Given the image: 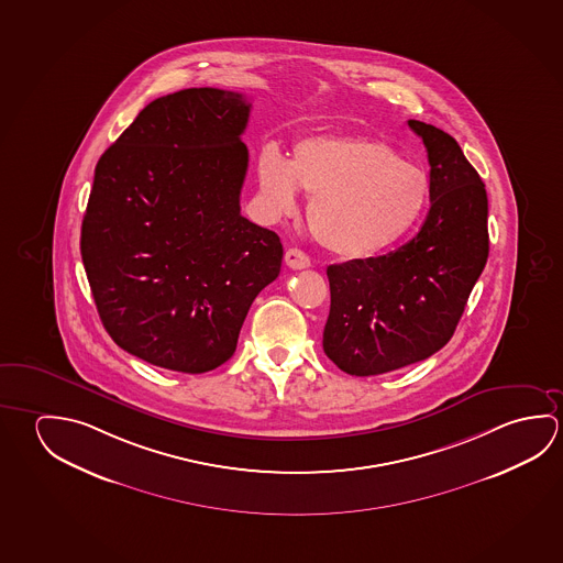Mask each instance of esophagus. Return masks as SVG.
Wrapping results in <instances>:
<instances>
[{
    "label": "esophagus",
    "mask_w": 563,
    "mask_h": 563,
    "mask_svg": "<svg viewBox=\"0 0 563 563\" xmlns=\"http://www.w3.org/2000/svg\"><path fill=\"white\" fill-rule=\"evenodd\" d=\"M285 261L286 265H288L290 268H295V271L310 267V257L306 255L305 251L296 250V247L286 251Z\"/></svg>",
    "instance_id": "obj_1"
}]
</instances>
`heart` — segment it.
<instances>
[{
    "label": "heart",
    "mask_w": 563,
    "mask_h": 563,
    "mask_svg": "<svg viewBox=\"0 0 563 563\" xmlns=\"http://www.w3.org/2000/svg\"><path fill=\"white\" fill-rule=\"evenodd\" d=\"M257 178L273 216L295 212L298 188L305 190L312 198L308 222L316 240L350 258L373 257L397 243L430 192L420 166L367 137H306L292 147L290 163L277 148H265Z\"/></svg>",
    "instance_id": "b5f03b06"
}]
</instances>
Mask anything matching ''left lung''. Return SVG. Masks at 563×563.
Here are the masks:
<instances>
[{
	"mask_svg": "<svg viewBox=\"0 0 563 563\" xmlns=\"http://www.w3.org/2000/svg\"><path fill=\"white\" fill-rule=\"evenodd\" d=\"M430 163V212L387 255L328 267L332 292L323 351L355 377L424 361L452 340L488 257L487 190L457 141L408 120Z\"/></svg>",
	"mask_w": 563,
	"mask_h": 563,
	"instance_id": "obj_1",
	"label": "left lung"
}]
</instances>
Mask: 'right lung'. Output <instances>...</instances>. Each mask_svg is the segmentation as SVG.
Returning a JSON list of instances; mask_svg holds the SVG:
<instances>
[{
    "instance_id": "obj_1",
    "label": "right lung",
    "mask_w": 563,
    "mask_h": 563,
    "mask_svg": "<svg viewBox=\"0 0 563 563\" xmlns=\"http://www.w3.org/2000/svg\"><path fill=\"white\" fill-rule=\"evenodd\" d=\"M243 93L188 88L148 103L103 153L82 253L111 340L139 360L206 373L230 360L283 243L241 216Z\"/></svg>"
}]
</instances>
